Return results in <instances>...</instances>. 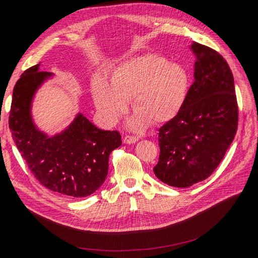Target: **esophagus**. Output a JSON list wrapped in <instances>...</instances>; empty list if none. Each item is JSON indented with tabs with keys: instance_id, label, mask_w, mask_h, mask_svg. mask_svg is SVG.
I'll return each mask as SVG.
<instances>
[{
	"instance_id": "obj_1",
	"label": "esophagus",
	"mask_w": 258,
	"mask_h": 258,
	"mask_svg": "<svg viewBox=\"0 0 258 258\" xmlns=\"http://www.w3.org/2000/svg\"><path fill=\"white\" fill-rule=\"evenodd\" d=\"M137 141H138V138H136L135 136H125V137L123 138V142H124L125 144L135 143V142H137Z\"/></svg>"
}]
</instances>
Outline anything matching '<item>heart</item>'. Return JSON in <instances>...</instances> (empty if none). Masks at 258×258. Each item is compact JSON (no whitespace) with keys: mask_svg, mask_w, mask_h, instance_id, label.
I'll use <instances>...</instances> for the list:
<instances>
[{"mask_svg":"<svg viewBox=\"0 0 258 258\" xmlns=\"http://www.w3.org/2000/svg\"><path fill=\"white\" fill-rule=\"evenodd\" d=\"M190 74L186 68L159 54H144L127 59L111 73V84L95 77L92 93L102 122L115 124L132 99V110L137 115L132 127L140 128L147 122L158 125L170 121L184 107Z\"/></svg>","mask_w":258,"mask_h":258,"instance_id":"1","label":"heart"}]
</instances>
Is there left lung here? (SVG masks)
<instances>
[{
  "label": "left lung",
  "mask_w": 258,
  "mask_h": 258,
  "mask_svg": "<svg viewBox=\"0 0 258 258\" xmlns=\"http://www.w3.org/2000/svg\"><path fill=\"white\" fill-rule=\"evenodd\" d=\"M195 81L182 111L159 128L154 167L163 183L185 188L204 181L219 166L237 131L234 79L221 54L194 43Z\"/></svg>",
  "instance_id": "8db88e82"
}]
</instances>
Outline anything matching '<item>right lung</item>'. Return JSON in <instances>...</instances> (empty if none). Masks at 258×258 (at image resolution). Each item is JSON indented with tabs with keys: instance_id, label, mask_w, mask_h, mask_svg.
Instances as JSON below:
<instances>
[{
	"instance_id": "add662e5",
	"label": "right lung",
	"mask_w": 258,
	"mask_h": 258,
	"mask_svg": "<svg viewBox=\"0 0 258 258\" xmlns=\"http://www.w3.org/2000/svg\"><path fill=\"white\" fill-rule=\"evenodd\" d=\"M27 69L13 89L9 128L34 178L52 191L73 198L92 195L104 182L110 154L122 143L120 133L103 131L79 114L72 124L49 138L30 116L35 90L51 73Z\"/></svg>"
}]
</instances>
